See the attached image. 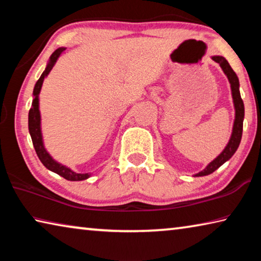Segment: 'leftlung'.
<instances>
[{
  "label": "left lung",
  "mask_w": 261,
  "mask_h": 261,
  "mask_svg": "<svg viewBox=\"0 0 261 261\" xmlns=\"http://www.w3.org/2000/svg\"><path fill=\"white\" fill-rule=\"evenodd\" d=\"M212 60L215 61L216 63L220 64V67L222 68L223 72L226 73L228 77V81L230 83L231 87V94H232V100H233V106H235V121H233V127H232V134L230 139H229V143L227 144L226 148L223 149L222 153L220 154L218 158H215L213 161H212L208 166H207L204 170L200 171V173L196 174L194 176L199 177V176H206L218 169L219 167L223 165L224 162L228 161L235 152L237 151L238 146H240L241 139H242V132H243V120H244V103H243V100L241 98L240 93V82H238V77L235 73V71L231 69L230 65H229L228 61L222 56H213Z\"/></svg>",
  "instance_id": "left-lung-1"
}]
</instances>
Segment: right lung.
<instances>
[{
	"label": "right lung",
	"mask_w": 261,
	"mask_h": 261,
	"mask_svg": "<svg viewBox=\"0 0 261 261\" xmlns=\"http://www.w3.org/2000/svg\"><path fill=\"white\" fill-rule=\"evenodd\" d=\"M65 50V48H57V49L53 53L49 62H48L47 67L45 69V71L42 72L41 77L39 78V81L37 82L33 90V96L34 99L32 101V108L30 109L29 112V131L31 135V138H32V143L35 152H37V155L40 159V161L42 162V165L45 166L47 169H49L51 171H54L57 175L62 176L65 179L68 180H84L90 177V174H78L74 173L70 168L65 167L61 163L56 162L54 159H53L49 153L46 151L45 146H43V141H42V135H41V117H40V110H39V93L41 91V86L43 83V79L47 77V74L50 72V70L54 68V65L56 64V61L59 59L60 55Z\"/></svg>",
	"instance_id": "right-lung-1"
}]
</instances>
